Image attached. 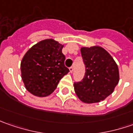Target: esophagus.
<instances>
[{"instance_id": "esophagus-1", "label": "esophagus", "mask_w": 133, "mask_h": 133, "mask_svg": "<svg viewBox=\"0 0 133 133\" xmlns=\"http://www.w3.org/2000/svg\"><path fill=\"white\" fill-rule=\"evenodd\" d=\"M69 69V72H70L71 73H72V72H73V67H72V66H71V67H70Z\"/></svg>"}]
</instances>
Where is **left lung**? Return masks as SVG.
Returning a JSON list of instances; mask_svg holds the SVG:
<instances>
[{
	"label": "left lung",
	"instance_id": "left-lung-1",
	"mask_svg": "<svg viewBox=\"0 0 133 133\" xmlns=\"http://www.w3.org/2000/svg\"><path fill=\"white\" fill-rule=\"evenodd\" d=\"M86 66L83 80L74 84L75 94L86 104L98 103L111 95L119 81L118 65L110 54L99 46L81 47Z\"/></svg>",
	"mask_w": 133,
	"mask_h": 133
}]
</instances>
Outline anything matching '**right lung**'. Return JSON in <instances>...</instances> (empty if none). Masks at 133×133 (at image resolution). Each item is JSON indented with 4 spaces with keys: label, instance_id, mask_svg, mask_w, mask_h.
I'll use <instances>...</instances> for the list:
<instances>
[{
    "label": "right lung",
    "instance_id": "add662e5",
    "mask_svg": "<svg viewBox=\"0 0 133 133\" xmlns=\"http://www.w3.org/2000/svg\"><path fill=\"white\" fill-rule=\"evenodd\" d=\"M63 44L54 39H45L33 45L21 63V78L31 94L46 97L57 88L60 80L69 72L64 65Z\"/></svg>",
    "mask_w": 133,
    "mask_h": 133
}]
</instances>
